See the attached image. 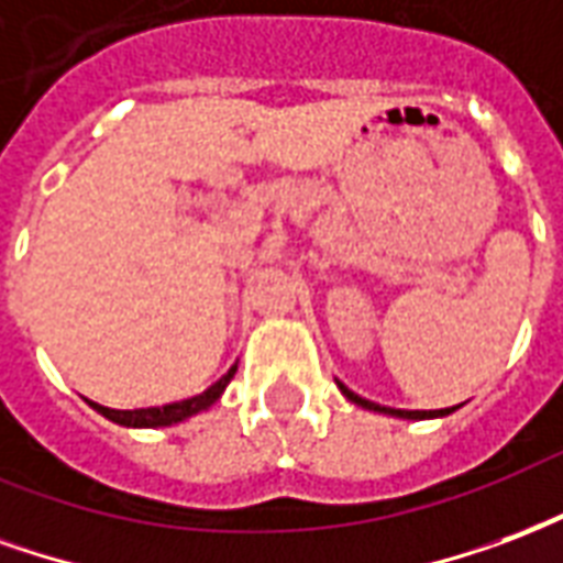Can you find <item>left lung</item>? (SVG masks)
<instances>
[{
  "label": "left lung",
  "instance_id": "left-lung-1",
  "mask_svg": "<svg viewBox=\"0 0 563 563\" xmlns=\"http://www.w3.org/2000/svg\"><path fill=\"white\" fill-rule=\"evenodd\" d=\"M339 384V380H335ZM339 389L344 393V399H351L360 408H366V411H377V413H389V417H401V420H429V417H446V413H453L455 408H441V411H399V408H384V405H375V401L363 399V396H356L351 389L339 384Z\"/></svg>",
  "mask_w": 563,
  "mask_h": 563
}]
</instances>
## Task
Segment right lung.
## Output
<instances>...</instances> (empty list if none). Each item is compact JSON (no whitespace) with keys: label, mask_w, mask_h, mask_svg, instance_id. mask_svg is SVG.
Segmentation results:
<instances>
[{"label":"right lung","mask_w":563,"mask_h":563,"mask_svg":"<svg viewBox=\"0 0 563 563\" xmlns=\"http://www.w3.org/2000/svg\"><path fill=\"white\" fill-rule=\"evenodd\" d=\"M233 375H236V366H231L228 375H221L219 380H216L209 389H203L200 396H191V399H183V401H170V405H162V408L113 411V408H104V405H96V401H89V405H92L101 417H108V420L119 422V426H131V429H158V426H174V422H183L188 420V417H195V413L212 408V405L221 399L224 387L231 384Z\"/></svg>","instance_id":"right-lung-1"}]
</instances>
